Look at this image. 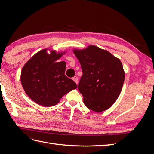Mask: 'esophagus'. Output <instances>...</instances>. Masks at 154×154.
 I'll list each match as a JSON object with an SVG mask.
<instances>
[{"label": "esophagus", "mask_w": 154, "mask_h": 154, "mask_svg": "<svg viewBox=\"0 0 154 154\" xmlns=\"http://www.w3.org/2000/svg\"><path fill=\"white\" fill-rule=\"evenodd\" d=\"M73 80L75 81V83H76L77 84L78 83V77L77 76H75L73 77Z\"/></svg>", "instance_id": "esophagus-1"}]
</instances>
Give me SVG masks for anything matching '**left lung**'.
Masks as SVG:
<instances>
[{
    "mask_svg": "<svg viewBox=\"0 0 154 154\" xmlns=\"http://www.w3.org/2000/svg\"><path fill=\"white\" fill-rule=\"evenodd\" d=\"M73 52L83 71L78 89L84 104L97 112L109 109L119 97L125 78L120 60L94 45Z\"/></svg>",
    "mask_w": 154,
    "mask_h": 154,
    "instance_id": "obj_1",
    "label": "left lung"
}]
</instances>
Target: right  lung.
I'll return each instance as SVG.
<instances>
[{"label": "right lung", "instance_id": "obj_1", "mask_svg": "<svg viewBox=\"0 0 154 154\" xmlns=\"http://www.w3.org/2000/svg\"><path fill=\"white\" fill-rule=\"evenodd\" d=\"M62 54L43 50L35 54L22 68L21 83L26 93L44 106L57 104L64 94L76 89L77 84L65 75L66 63L57 62Z\"/></svg>", "mask_w": 154, "mask_h": 154}]
</instances>
